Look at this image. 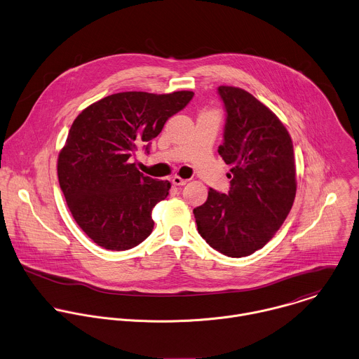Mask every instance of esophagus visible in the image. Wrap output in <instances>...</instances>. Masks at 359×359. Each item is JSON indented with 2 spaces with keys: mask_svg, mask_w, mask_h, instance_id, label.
<instances>
[{
  "mask_svg": "<svg viewBox=\"0 0 359 359\" xmlns=\"http://www.w3.org/2000/svg\"><path fill=\"white\" fill-rule=\"evenodd\" d=\"M172 183H173L175 186H184V184L187 183V180H184V179L179 177V176H173V177H172Z\"/></svg>",
  "mask_w": 359,
  "mask_h": 359,
  "instance_id": "obj_1",
  "label": "esophagus"
}]
</instances>
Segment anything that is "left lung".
Returning a JSON list of instances; mask_svg holds the SVG:
<instances>
[{
  "instance_id": "left-lung-1",
  "label": "left lung",
  "mask_w": 359,
  "mask_h": 359,
  "mask_svg": "<svg viewBox=\"0 0 359 359\" xmlns=\"http://www.w3.org/2000/svg\"><path fill=\"white\" fill-rule=\"evenodd\" d=\"M226 121L218 152L231 166L228 194L208 190L194 208L198 233L228 257L262 249L281 228L297 194L294 145L280 118L245 89L219 86Z\"/></svg>"
}]
</instances>
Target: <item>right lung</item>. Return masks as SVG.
Listing matches in <instances>:
<instances>
[{
	"label": "right lung",
	"instance_id": "obj_1",
	"mask_svg": "<svg viewBox=\"0 0 359 359\" xmlns=\"http://www.w3.org/2000/svg\"><path fill=\"white\" fill-rule=\"evenodd\" d=\"M193 96L113 93L74 120L58 154V183L75 222L100 248L128 250L151 235L152 208L168 197L170 183L144 176L130 158L138 145L148 152L149 141Z\"/></svg>",
	"mask_w": 359,
	"mask_h": 359
}]
</instances>
